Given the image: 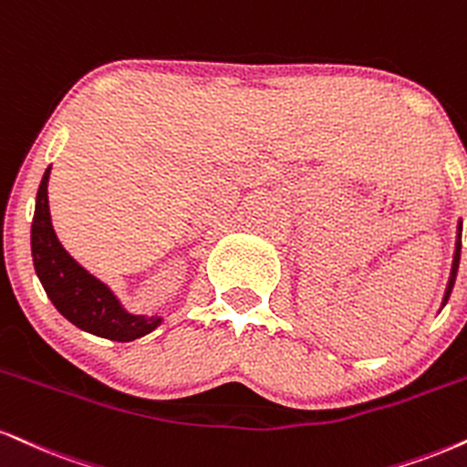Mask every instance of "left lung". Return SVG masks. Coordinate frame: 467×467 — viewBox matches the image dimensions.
<instances>
[{
    "label": "left lung",
    "instance_id": "1",
    "mask_svg": "<svg viewBox=\"0 0 467 467\" xmlns=\"http://www.w3.org/2000/svg\"><path fill=\"white\" fill-rule=\"evenodd\" d=\"M459 233H462V226H459ZM459 258H462V237L457 239V250H454V261H452V272H451V283H448V289H446V297H443V305L448 302V297H451V291L454 287V278H457V269H459Z\"/></svg>",
    "mask_w": 467,
    "mask_h": 467
}]
</instances>
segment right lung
I'll return each instance as SVG.
<instances>
[{
  "mask_svg": "<svg viewBox=\"0 0 467 467\" xmlns=\"http://www.w3.org/2000/svg\"><path fill=\"white\" fill-rule=\"evenodd\" d=\"M47 180L49 167L38 187L32 219V258L45 294L71 324L87 333L112 341H132L151 333L161 324V317L130 316L123 311L110 289L78 265L56 239L49 222Z\"/></svg>",
  "mask_w": 467,
  "mask_h": 467,
  "instance_id": "right-lung-1",
  "label": "right lung"
}]
</instances>
